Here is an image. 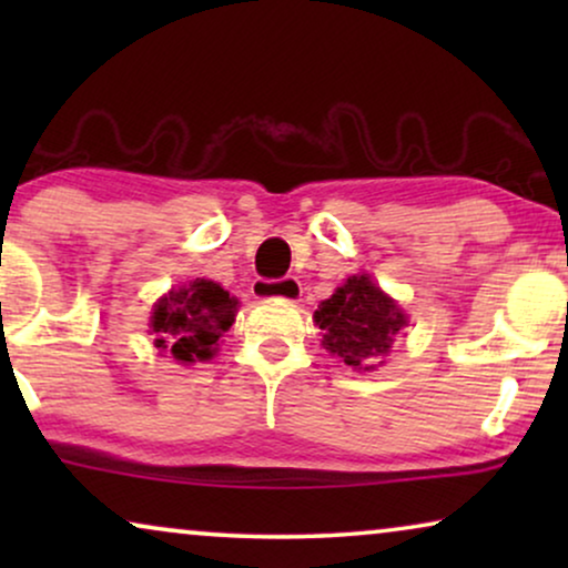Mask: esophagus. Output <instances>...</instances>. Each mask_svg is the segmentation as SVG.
I'll use <instances>...</instances> for the list:
<instances>
[{
    "instance_id": "34e87169",
    "label": "esophagus",
    "mask_w": 568,
    "mask_h": 568,
    "mask_svg": "<svg viewBox=\"0 0 568 568\" xmlns=\"http://www.w3.org/2000/svg\"><path fill=\"white\" fill-rule=\"evenodd\" d=\"M300 294H302V284L294 276H286V278H255V282H253V297L255 300L297 302Z\"/></svg>"
}]
</instances>
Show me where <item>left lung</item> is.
I'll return each instance as SVG.
<instances>
[{"mask_svg": "<svg viewBox=\"0 0 568 568\" xmlns=\"http://www.w3.org/2000/svg\"><path fill=\"white\" fill-rule=\"evenodd\" d=\"M315 325L323 331V348L352 369L383 367L393 341L408 325L398 302L379 290L369 274L348 276L315 310Z\"/></svg>", "mask_w": 568, "mask_h": 568, "instance_id": "8db88e82", "label": "left lung"}]
</instances>
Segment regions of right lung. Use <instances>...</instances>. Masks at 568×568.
<instances>
[{
    "label": "right lung",
    "instance_id": "obj_1",
    "mask_svg": "<svg viewBox=\"0 0 568 568\" xmlns=\"http://www.w3.org/2000/svg\"><path fill=\"white\" fill-rule=\"evenodd\" d=\"M237 300L209 278L173 286L152 307L154 346L181 364L212 359L220 338L235 323Z\"/></svg>",
    "mask_w": 568,
    "mask_h": 568
}]
</instances>
